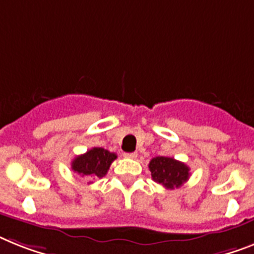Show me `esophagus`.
Wrapping results in <instances>:
<instances>
[{
	"mask_svg": "<svg viewBox=\"0 0 254 254\" xmlns=\"http://www.w3.org/2000/svg\"><path fill=\"white\" fill-rule=\"evenodd\" d=\"M123 156L126 157V158H136L137 157V153L136 152H132V153H125Z\"/></svg>",
	"mask_w": 254,
	"mask_h": 254,
	"instance_id": "34e87169",
	"label": "esophagus"
}]
</instances>
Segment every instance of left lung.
I'll list each match as a JSON object with an SVG mask.
<instances>
[{"label":"left lung","mask_w":254,"mask_h":254,"mask_svg":"<svg viewBox=\"0 0 254 254\" xmlns=\"http://www.w3.org/2000/svg\"><path fill=\"white\" fill-rule=\"evenodd\" d=\"M149 170L153 180L167 190L179 188L190 178V167L171 157H154L149 162Z\"/></svg>","instance_id":"left-lung-1"}]
</instances>
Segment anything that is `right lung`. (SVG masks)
<instances>
[{"label": "right lung", "mask_w": 254, "mask_h": 254, "mask_svg": "<svg viewBox=\"0 0 254 254\" xmlns=\"http://www.w3.org/2000/svg\"><path fill=\"white\" fill-rule=\"evenodd\" d=\"M115 158V153L109 152L104 148H92L84 154L74 158L71 162V169L80 177H87L88 179H100L108 174L109 167Z\"/></svg>", "instance_id": "1"}]
</instances>
